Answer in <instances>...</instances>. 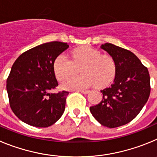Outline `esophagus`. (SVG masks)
<instances>
[{"label": "esophagus", "mask_w": 157, "mask_h": 157, "mask_svg": "<svg viewBox=\"0 0 157 157\" xmlns=\"http://www.w3.org/2000/svg\"><path fill=\"white\" fill-rule=\"evenodd\" d=\"M78 91L81 93H82V94H87L89 92H90L89 90H78Z\"/></svg>", "instance_id": "esophagus-1"}]
</instances>
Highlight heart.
Listing matches in <instances>:
<instances>
[{"label":"heart","instance_id":"b5f03b06","mask_svg":"<svg viewBox=\"0 0 157 157\" xmlns=\"http://www.w3.org/2000/svg\"><path fill=\"white\" fill-rule=\"evenodd\" d=\"M80 67L82 75L67 79L62 84L63 89L84 90L94 85L105 87L113 81L117 70L114 58L90 46L75 48L71 60L64 54H59L53 62L54 73L60 82L75 75Z\"/></svg>","mask_w":157,"mask_h":157}]
</instances>
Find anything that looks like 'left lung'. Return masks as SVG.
<instances>
[{
	"instance_id": "8db88e82",
	"label": "left lung",
	"mask_w": 157,
	"mask_h": 157,
	"mask_svg": "<svg viewBox=\"0 0 157 157\" xmlns=\"http://www.w3.org/2000/svg\"><path fill=\"white\" fill-rule=\"evenodd\" d=\"M101 48L114 58L117 70L112 86L101 90V102L90 109L101 125L115 128L139 114L150 94V76L148 68L132 52L111 43Z\"/></svg>"
}]
</instances>
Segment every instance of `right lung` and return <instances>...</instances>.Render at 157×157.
<instances>
[{
	"instance_id": "1",
	"label": "right lung",
	"mask_w": 157,
	"mask_h": 157,
	"mask_svg": "<svg viewBox=\"0 0 157 157\" xmlns=\"http://www.w3.org/2000/svg\"><path fill=\"white\" fill-rule=\"evenodd\" d=\"M68 47L60 41L45 43L22 53L13 63L6 87L11 109L20 120L48 127L61 117L69 93H52L58 86L53 62Z\"/></svg>"
}]
</instances>
